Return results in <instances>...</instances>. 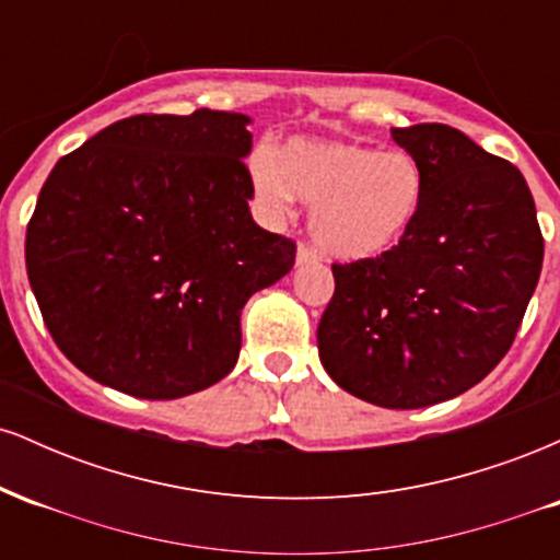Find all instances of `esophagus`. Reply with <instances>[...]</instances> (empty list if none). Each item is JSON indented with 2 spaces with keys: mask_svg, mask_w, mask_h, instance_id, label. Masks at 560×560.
I'll return each mask as SVG.
<instances>
[{
  "mask_svg": "<svg viewBox=\"0 0 560 560\" xmlns=\"http://www.w3.org/2000/svg\"><path fill=\"white\" fill-rule=\"evenodd\" d=\"M313 260H316V253H313L311 247H305V244H300L298 255H294V262H298V266H307V262Z\"/></svg>",
  "mask_w": 560,
  "mask_h": 560,
  "instance_id": "34e87169",
  "label": "esophagus"
}]
</instances>
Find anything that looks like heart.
<instances>
[{
	"mask_svg": "<svg viewBox=\"0 0 560 560\" xmlns=\"http://www.w3.org/2000/svg\"><path fill=\"white\" fill-rule=\"evenodd\" d=\"M249 186L268 215H287L294 199L313 202L311 236L337 260L389 253L419 221L427 178L402 150L376 152L358 141L294 137L247 163Z\"/></svg>",
	"mask_w": 560,
	"mask_h": 560,
	"instance_id": "b5f03b06",
	"label": "heart"
}]
</instances>
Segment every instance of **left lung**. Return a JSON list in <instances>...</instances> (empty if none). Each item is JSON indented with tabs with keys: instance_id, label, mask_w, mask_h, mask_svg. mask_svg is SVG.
<instances>
[{
	"instance_id": "left-lung-1",
	"label": "left lung",
	"mask_w": 560,
	"mask_h": 560,
	"mask_svg": "<svg viewBox=\"0 0 560 560\" xmlns=\"http://www.w3.org/2000/svg\"><path fill=\"white\" fill-rule=\"evenodd\" d=\"M419 160V221L389 253L334 266L318 324L326 374L410 410L471 389L503 361L535 294L545 242L522 171L442 124L392 128Z\"/></svg>"
}]
</instances>
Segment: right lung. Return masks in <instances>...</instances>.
I'll use <instances>...</instances> for the list:
<instances>
[{
	"instance_id": "obj_1",
	"label": "right lung",
	"mask_w": 560,
	"mask_h": 560,
	"mask_svg": "<svg viewBox=\"0 0 560 560\" xmlns=\"http://www.w3.org/2000/svg\"><path fill=\"white\" fill-rule=\"evenodd\" d=\"M249 115H133L102 128L38 191L25 268L75 369L141 400L213 387L236 365L244 302L294 266L253 221Z\"/></svg>"
}]
</instances>
